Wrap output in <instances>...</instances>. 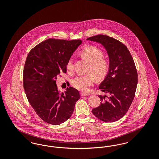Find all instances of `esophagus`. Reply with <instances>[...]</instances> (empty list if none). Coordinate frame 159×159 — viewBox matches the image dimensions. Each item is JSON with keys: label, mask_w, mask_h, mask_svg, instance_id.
I'll use <instances>...</instances> for the list:
<instances>
[{"label": "esophagus", "mask_w": 159, "mask_h": 159, "mask_svg": "<svg viewBox=\"0 0 159 159\" xmlns=\"http://www.w3.org/2000/svg\"><path fill=\"white\" fill-rule=\"evenodd\" d=\"M80 95H81L82 97H84V96H89V95L88 93H84V92H81V93H80Z\"/></svg>", "instance_id": "esophagus-1"}]
</instances>
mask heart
<instances>
[{"instance_id":"obj_1","label":"heart","mask_w":159,"mask_h":159,"mask_svg":"<svg viewBox=\"0 0 159 159\" xmlns=\"http://www.w3.org/2000/svg\"><path fill=\"white\" fill-rule=\"evenodd\" d=\"M81 56L90 64L89 72L90 74L84 76H76L71 82L73 86L79 91L86 92L89 90V87L92 86L95 81V77L97 79L103 78L106 76L109 69V64L107 61L102 58L103 52L98 48L90 46L81 52ZM68 71H71L73 68V60L69 59L67 64Z\"/></svg>"}]
</instances>
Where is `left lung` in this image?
<instances>
[{"label": "left lung", "mask_w": 159, "mask_h": 159, "mask_svg": "<svg viewBox=\"0 0 159 159\" xmlns=\"http://www.w3.org/2000/svg\"><path fill=\"white\" fill-rule=\"evenodd\" d=\"M87 40L100 43L109 58L108 73L99 86L107 95H99L102 102L92 113L102 121H117L127 113L135 97L138 74L133 58L127 47L114 38L99 34Z\"/></svg>", "instance_id": "8db88e82"}]
</instances>
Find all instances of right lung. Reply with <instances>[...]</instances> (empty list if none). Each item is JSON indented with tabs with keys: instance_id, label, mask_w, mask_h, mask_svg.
Instances as JSON below:
<instances>
[{
	"instance_id": "obj_1",
	"label": "right lung",
	"mask_w": 159,
	"mask_h": 159,
	"mask_svg": "<svg viewBox=\"0 0 159 159\" xmlns=\"http://www.w3.org/2000/svg\"><path fill=\"white\" fill-rule=\"evenodd\" d=\"M81 40L49 39L38 44L28 54L23 71V85L33 108L44 121L53 125L71 116L79 92L73 87L60 93L56 76L67 72V64Z\"/></svg>"
}]
</instances>
